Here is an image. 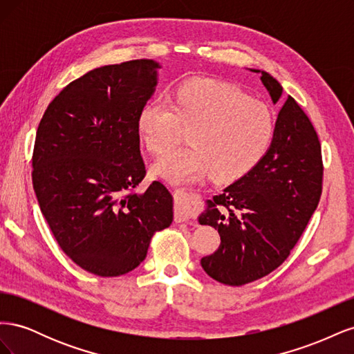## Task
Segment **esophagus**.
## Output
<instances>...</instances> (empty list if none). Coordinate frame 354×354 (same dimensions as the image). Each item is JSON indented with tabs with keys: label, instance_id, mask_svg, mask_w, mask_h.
<instances>
[{
	"label": "esophagus",
	"instance_id": "34e87169",
	"mask_svg": "<svg viewBox=\"0 0 354 354\" xmlns=\"http://www.w3.org/2000/svg\"><path fill=\"white\" fill-rule=\"evenodd\" d=\"M174 207H176V220L178 223L187 221L192 218V207H190V194L186 189H176L174 192Z\"/></svg>",
	"mask_w": 354,
	"mask_h": 354
}]
</instances>
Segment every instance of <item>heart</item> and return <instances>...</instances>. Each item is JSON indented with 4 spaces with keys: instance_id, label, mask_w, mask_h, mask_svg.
Wrapping results in <instances>:
<instances>
[{
    "instance_id": "obj_1",
    "label": "heart",
    "mask_w": 354,
    "mask_h": 354,
    "mask_svg": "<svg viewBox=\"0 0 354 354\" xmlns=\"http://www.w3.org/2000/svg\"><path fill=\"white\" fill-rule=\"evenodd\" d=\"M181 128L192 146L158 160L156 173L171 181H192L212 173L218 181L241 178L260 162L274 136V115L264 102L212 80L186 82L168 102L151 100L138 112L137 131L155 155L174 147Z\"/></svg>"
}]
</instances>
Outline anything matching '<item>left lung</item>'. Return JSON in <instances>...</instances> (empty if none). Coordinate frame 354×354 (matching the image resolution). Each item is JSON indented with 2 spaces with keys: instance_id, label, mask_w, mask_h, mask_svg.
Returning a JSON list of instances; mask_svg holds the SVG:
<instances>
[{
  "instance_id": "left-lung-1",
  "label": "left lung",
  "mask_w": 354,
  "mask_h": 354,
  "mask_svg": "<svg viewBox=\"0 0 354 354\" xmlns=\"http://www.w3.org/2000/svg\"><path fill=\"white\" fill-rule=\"evenodd\" d=\"M260 78L277 103L281 84L267 72H261ZM322 181L317 133L289 95L277 115L273 140L263 159L207 202L199 223L218 230L221 243L216 252L202 257V269L230 286L259 281L276 270L316 211Z\"/></svg>"
}]
</instances>
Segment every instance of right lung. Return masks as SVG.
<instances>
[{
    "instance_id": "add662e5",
    "label": "right lung",
    "mask_w": 354,
    "mask_h": 354,
    "mask_svg": "<svg viewBox=\"0 0 354 354\" xmlns=\"http://www.w3.org/2000/svg\"><path fill=\"white\" fill-rule=\"evenodd\" d=\"M158 63L93 69L63 88L42 115L32 185L62 251L102 277L125 274L173 221V199L146 176L137 116L156 85Z\"/></svg>"
}]
</instances>
